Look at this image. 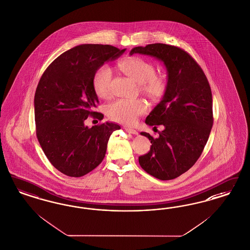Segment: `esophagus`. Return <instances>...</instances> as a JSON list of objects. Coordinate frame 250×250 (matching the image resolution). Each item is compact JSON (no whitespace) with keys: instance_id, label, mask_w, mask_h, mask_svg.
<instances>
[{"instance_id":"esophagus-1","label":"esophagus","mask_w":250,"mask_h":250,"mask_svg":"<svg viewBox=\"0 0 250 250\" xmlns=\"http://www.w3.org/2000/svg\"><path fill=\"white\" fill-rule=\"evenodd\" d=\"M125 130L129 133V134H133V135H138V131L137 130L133 129V128H130V127H125Z\"/></svg>"}]
</instances>
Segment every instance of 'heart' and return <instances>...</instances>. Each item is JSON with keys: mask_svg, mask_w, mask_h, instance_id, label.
<instances>
[{"mask_svg": "<svg viewBox=\"0 0 250 250\" xmlns=\"http://www.w3.org/2000/svg\"><path fill=\"white\" fill-rule=\"evenodd\" d=\"M117 67L122 74L138 84V89L151 102L160 103L168 91V80L163 75L156 74L153 62L140 56H126L118 62ZM95 94L101 99H109L112 93L111 69L101 66L92 77ZM146 104L143 100H119L107 108L108 116L125 125L134 124L139 115L146 112Z\"/></svg>", "mask_w": 250, "mask_h": 250, "instance_id": "obj_1", "label": "heart"}]
</instances>
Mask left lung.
Instances as JSON below:
<instances>
[{
	"label": "left lung",
	"instance_id": "left-lung-1",
	"mask_svg": "<svg viewBox=\"0 0 250 250\" xmlns=\"http://www.w3.org/2000/svg\"><path fill=\"white\" fill-rule=\"evenodd\" d=\"M134 53L164 62L168 91L146 118V124L164 125L154 138L141 132L151 146L139 156L141 168L160 180H171L188 171L201 155L213 125L211 89L203 70L181 48L164 43L135 47Z\"/></svg>",
	"mask_w": 250,
	"mask_h": 250
}]
</instances>
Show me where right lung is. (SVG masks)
I'll return each mask as SVG.
<instances>
[{"mask_svg": "<svg viewBox=\"0 0 250 250\" xmlns=\"http://www.w3.org/2000/svg\"><path fill=\"white\" fill-rule=\"evenodd\" d=\"M125 49L82 44L62 53L44 71L34 98L36 134L50 163L61 172L80 177L103 162L112 132L120 125L106 122L88 128V116L99 104L92 87L95 71L117 59Z\"/></svg>", "mask_w": 250, "mask_h": 250, "instance_id": "add662e5", "label": "right lung"}]
</instances>
